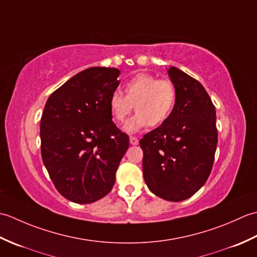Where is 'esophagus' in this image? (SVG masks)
Instances as JSON below:
<instances>
[{
    "mask_svg": "<svg viewBox=\"0 0 257 257\" xmlns=\"http://www.w3.org/2000/svg\"><path fill=\"white\" fill-rule=\"evenodd\" d=\"M130 144L134 145V146L138 145L139 144V139L137 137H134V136H132V137H130Z\"/></svg>",
    "mask_w": 257,
    "mask_h": 257,
    "instance_id": "esophagus-1",
    "label": "esophagus"
}]
</instances>
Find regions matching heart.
<instances>
[{"label":"heart","mask_w":257,"mask_h":257,"mask_svg":"<svg viewBox=\"0 0 257 257\" xmlns=\"http://www.w3.org/2000/svg\"><path fill=\"white\" fill-rule=\"evenodd\" d=\"M124 96L118 90L110 94L109 110L117 122H123L135 106L136 116L125 123L124 129L136 133L149 124L157 127L171 116L177 102V89L169 79L140 73L123 85Z\"/></svg>","instance_id":"1"}]
</instances>
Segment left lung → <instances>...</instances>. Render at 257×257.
I'll return each mask as SVG.
<instances>
[{"label": "left lung", "instance_id": "left-lung-1", "mask_svg": "<svg viewBox=\"0 0 257 257\" xmlns=\"http://www.w3.org/2000/svg\"><path fill=\"white\" fill-rule=\"evenodd\" d=\"M168 74L177 89L171 116L140 140L143 171L152 193L179 202L209 178L217 145L216 111L204 87L177 67Z\"/></svg>", "mask_w": 257, "mask_h": 257}]
</instances>
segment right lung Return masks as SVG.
<instances>
[{"label":"right lung","mask_w":257,"mask_h":257,"mask_svg":"<svg viewBox=\"0 0 257 257\" xmlns=\"http://www.w3.org/2000/svg\"><path fill=\"white\" fill-rule=\"evenodd\" d=\"M119 74L117 68H87L54 91L43 111V162L56 190L75 203H92L110 192L129 147L108 106Z\"/></svg>","instance_id":"obj_1"}]
</instances>
